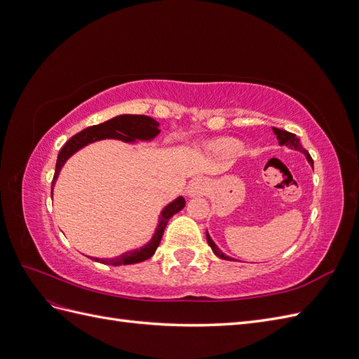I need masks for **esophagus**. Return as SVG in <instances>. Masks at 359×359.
Returning <instances> with one entry per match:
<instances>
[{"instance_id": "1", "label": "esophagus", "mask_w": 359, "mask_h": 359, "mask_svg": "<svg viewBox=\"0 0 359 359\" xmlns=\"http://www.w3.org/2000/svg\"><path fill=\"white\" fill-rule=\"evenodd\" d=\"M205 190H206V182H205V180H202V178H194V180L190 182V186H189V189H187V194H189V196H191V198L201 196V194L205 193Z\"/></svg>"}]
</instances>
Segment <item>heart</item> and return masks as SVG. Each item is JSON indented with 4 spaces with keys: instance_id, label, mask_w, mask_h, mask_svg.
<instances>
[{
    "instance_id": "b5f03b06",
    "label": "heart",
    "mask_w": 359,
    "mask_h": 359,
    "mask_svg": "<svg viewBox=\"0 0 359 359\" xmlns=\"http://www.w3.org/2000/svg\"><path fill=\"white\" fill-rule=\"evenodd\" d=\"M215 149L224 156H238L243 153V144L235 139H222L215 144Z\"/></svg>"
}]
</instances>
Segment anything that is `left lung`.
<instances>
[{"label": "left lung", "instance_id": "left-lung-1", "mask_svg": "<svg viewBox=\"0 0 359 359\" xmlns=\"http://www.w3.org/2000/svg\"><path fill=\"white\" fill-rule=\"evenodd\" d=\"M273 132H274V135L277 136V139H278V144H280V145H286V147H289L290 149H297V151H299V153H302L304 156L307 157L309 163H310V165L313 166V158L310 157L309 151H307L306 148H302V145L299 144V139H298L295 135L286 132V130L276 128V127H273ZM206 241H208L210 247L212 248V252H214V255H215L217 257L224 259V260H233L232 257L226 256V255L222 252V250L215 245V243L211 240V236H210V233H208V232H206Z\"/></svg>", "mask_w": 359, "mask_h": 359}]
</instances>
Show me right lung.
<instances>
[{
    "label": "right lung",
    "mask_w": 359,
    "mask_h": 359,
    "mask_svg": "<svg viewBox=\"0 0 359 359\" xmlns=\"http://www.w3.org/2000/svg\"><path fill=\"white\" fill-rule=\"evenodd\" d=\"M158 126L160 124L156 121V119L147 115H118L109 119V121H104L99 126H93L82 130V132H79L78 135L70 137L66 142V145L61 148L57 158L55 175H53V180H52V190H53V186H55L57 178L60 175L61 168L64 166V163H66L76 153V151H79L81 148L86 147L88 144L97 142V140H102V139H118L128 144L136 142V140H153L160 133ZM52 190H50V196H52ZM184 206H186V201H184L182 196H180L163 208L158 217V224L156 227V232L153 238H151V241L147 243L144 247L130 250V252H126L121 256L112 257V259H99V257H90V259H94L97 262H102L106 265H114V266L144 262V260L149 259L156 253V250L161 241L163 232H165V227L170 217L173 214H177L178 211H181Z\"/></svg>",
    "instance_id": "obj_1"
}]
</instances>
